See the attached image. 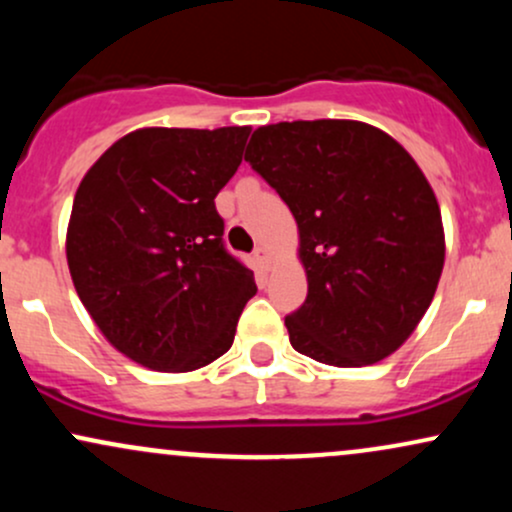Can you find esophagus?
<instances>
[{
	"instance_id": "esophagus-1",
	"label": "esophagus",
	"mask_w": 512,
	"mask_h": 512,
	"mask_svg": "<svg viewBox=\"0 0 512 512\" xmlns=\"http://www.w3.org/2000/svg\"><path fill=\"white\" fill-rule=\"evenodd\" d=\"M252 260H255L257 264H260L262 269H267V267H269V252L264 250L262 245H257L255 252H252Z\"/></svg>"
}]
</instances>
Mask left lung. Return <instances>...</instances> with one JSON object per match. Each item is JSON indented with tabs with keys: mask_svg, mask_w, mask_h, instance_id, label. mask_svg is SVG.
<instances>
[{
	"mask_svg": "<svg viewBox=\"0 0 512 512\" xmlns=\"http://www.w3.org/2000/svg\"><path fill=\"white\" fill-rule=\"evenodd\" d=\"M245 161L289 204L308 274L291 346L361 368L407 342L438 289L440 209L416 161L378 127L296 120L252 132Z\"/></svg>",
	"mask_w": 512,
	"mask_h": 512,
	"instance_id": "left-lung-1",
	"label": "left lung"
}]
</instances>
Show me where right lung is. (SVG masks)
Returning <instances> with one entry per match:
<instances>
[{"mask_svg":"<svg viewBox=\"0 0 512 512\" xmlns=\"http://www.w3.org/2000/svg\"><path fill=\"white\" fill-rule=\"evenodd\" d=\"M250 127L127 134L76 190L67 231L74 289L117 351L163 373L231 349L255 276L223 243L214 199Z\"/></svg>","mask_w":512,"mask_h":512,"instance_id":"1","label":"right lung"}]
</instances>
